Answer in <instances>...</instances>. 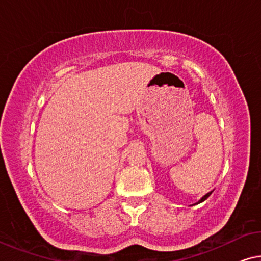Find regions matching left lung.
Segmentation results:
<instances>
[{
  "mask_svg": "<svg viewBox=\"0 0 261 261\" xmlns=\"http://www.w3.org/2000/svg\"><path fill=\"white\" fill-rule=\"evenodd\" d=\"M212 193H213V192H210V193H208V194H205V195H204L203 197H202V198H201V200L197 202V203H201V202H203V201H205V200H206V198H208V197H209L210 195H212Z\"/></svg>",
  "mask_w": 261,
  "mask_h": 261,
  "instance_id": "left-lung-1",
  "label": "left lung"
}]
</instances>
